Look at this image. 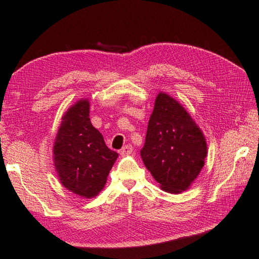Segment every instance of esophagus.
Returning <instances> with one entry per match:
<instances>
[{"instance_id":"obj_1","label":"esophagus","mask_w":259,"mask_h":259,"mask_svg":"<svg viewBox=\"0 0 259 259\" xmlns=\"http://www.w3.org/2000/svg\"><path fill=\"white\" fill-rule=\"evenodd\" d=\"M133 149L134 148L131 145H125L124 147H122V149H120L119 153L121 156H128L131 152H133Z\"/></svg>"}]
</instances>
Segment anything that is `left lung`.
Instances as JSON below:
<instances>
[{"label": "left lung", "instance_id": "obj_1", "mask_svg": "<svg viewBox=\"0 0 259 259\" xmlns=\"http://www.w3.org/2000/svg\"><path fill=\"white\" fill-rule=\"evenodd\" d=\"M140 155L162 190L180 194L189 188L201 171L207 144L202 131L185 108L160 92L148 122Z\"/></svg>", "mask_w": 259, "mask_h": 259}]
</instances>
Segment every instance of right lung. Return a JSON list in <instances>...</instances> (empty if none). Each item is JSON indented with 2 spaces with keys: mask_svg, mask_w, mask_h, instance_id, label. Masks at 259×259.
I'll use <instances>...</instances> for the list:
<instances>
[{
  "mask_svg": "<svg viewBox=\"0 0 259 259\" xmlns=\"http://www.w3.org/2000/svg\"><path fill=\"white\" fill-rule=\"evenodd\" d=\"M90 103L82 99L63 114L54 140L53 160L61 184L83 198H93L107 183L118 153L106 146L92 125Z\"/></svg>",
  "mask_w": 259,
  "mask_h": 259,
  "instance_id": "1",
  "label": "right lung"
}]
</instances>
